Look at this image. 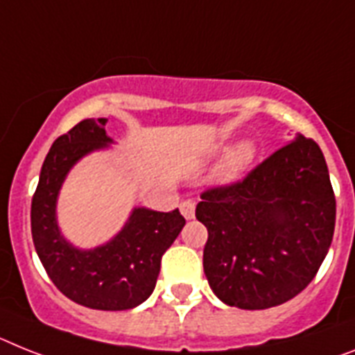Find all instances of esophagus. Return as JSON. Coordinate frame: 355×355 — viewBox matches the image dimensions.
Listing matches in <instances>:
<instances>
[{
  "label": "esophagus",
  "instance_id": "obj_1",
  "mask_svg": "<svg viewBox=\"0 0 355 355\" xmlns=\"http://www.w3.org/2000/svg\"><path fill=\"white\" fill-rule=\"evenodd\" d=\"M180 213H182V216L186 220L195 218V202H193V200H184L182 204H180Z\"/></svg>",
  "mask_w": 355,
  "mask_h": 355
}]
</instances>
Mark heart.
<instances>
[{
  "label": "heart",
  "mask_w": 355,
  "mask_h": 355,
  "mask_svg": "<svg viewBox=\"0 0 355 355\" xmlns=\"http://www.w3.org/2000/svg\"><path fill=\"white\" fill-rule=\"evenodd\" d=\"M256 157V146L251 141H242L234 146L233 150L229 151L225 160H223L222 168H220V177L223 180H236L242 177L243 173L249 169Z\"/></svg>",
  "instance_id": "b5f03b06"
}]
</instances>
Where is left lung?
<instances>
[{
	"mask_svg": "<svg viewBox=\"0 0 355 355\" xmlns=\"http://www.w3.org/2000/svg\"><path fill=\"white\" fill-rule=\"evenodd\" d=\"M200 198L204 272L225 305L270 309L314 279L334 236L336 196L312 139L297 135L243 180Z\"/></svg>",
	"mask_w": 355,
	"mask_h": 355,
	"instance_id": "left-lung-1",
	"label": "left lung"
}]
</instances>
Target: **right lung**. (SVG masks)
Returning <instances> with one entry per match:
<instances>
[{"label": "right lung", "instance_id": "obj_1", "mask_svg": "<svg viewBox=\"0 0 355 355\" xmlns=\"http://www.w3.org/2000/svg\"><path fill=\"white\" fill-rule=\"evenodd\" d=\"M104 126L106 119H85L55 139L32 198V240L53 285L71 302L95 311H128L151 296L162 254L186 220L178 209L133 207L124 227L103 245L79 249L62 236L55 211L61 186L83 157L113 144Z\"/></svg>", "mask_w": 355, "mask_h": 355}]
</instances>
